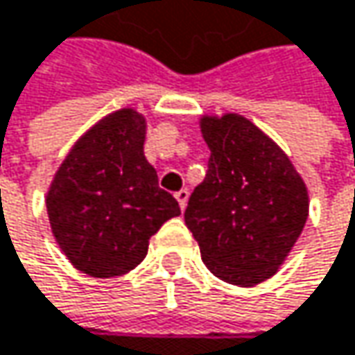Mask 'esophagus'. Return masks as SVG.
<instances>
[{
  "mask_svg": "<svg viewBox=\"0 0 355 355\" xmlns=\"http://www.w3.org/2000/svg\"><path fill=\"white\" fill-rule=\"evenodd\" d=\"M174 198H176V202H179L181 210H185L187 200H189V191H187V189H181V191H176V193H174Z\"/></svg>",
  "mask_w": 355,
  "mask_h": 355,
  "instance_id": "1",
  "label": "esophagus"
}]
</instances>
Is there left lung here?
Returning <instances> with one entry per match:
<instances>
[{
  "label": "left lung",
  "mask_w": 355,
  "mask_h": 355,
  "mask_svg": "<svg viewBox=\"0 0 355 355\" xmlns=\"http://www.w3.org/2000/svg\"><path fill=\"white\" fill-rule=\"evenodd\" d=\"M200 128L212 153L185 225L214 277L237 287L260 285L281 268L306 227V181L289 155L241 114H204Z\"/></svg>",
  "instance_id": "1"
}]
</instances>
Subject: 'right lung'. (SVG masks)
Instances as JSON below:
<instances>
[{
	"instance_id": "add662e5",
	"label": "right lung",
	"mask_w": 355,
	"mask_h": 355,
	"mask_svg": "<svg viewBox=\"0 0 355 355\" xmlns=\"http://www.w3.org/2000/svg\"><path fill=\"white\" fill-rule=\"evenodd\" d=\"M147 120L120 107L85 130L49 183L45 206L55 243L68 262L95 279L130 272L147 256L157 229L181 214L157 187L143 153Z\"/></svg>"
}]
</instances>
